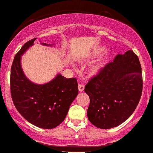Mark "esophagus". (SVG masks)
Here are the masks:
<instances>
[{
	"label": "esophagus",
	"mask_w": 153,
	"mask_h": 153,
	"mask_svg": "<svg viewBox=\"0 0 153 153\" xmlns=\"http://www.w3.org/2000/svg\"><path fill=\"white\" fill-rule=\"evenodd\" d=\"M78 89L80 91H83L84 90V86L82 84H78Z\"/></svg>",
	"instance_id": "34e87169"
}]
</instances>
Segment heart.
<instances>
[{
  "label": "heart",
  "instance_id": "b5f03b06",
  "mask_svg": "<svg viewBox=\"0 0 153 153\" xmlns=\"http://www.w3.org/2000/svg\"><path fill=\"white\" fill-rule=\"evenodd\" d=\"M105 51V49H104L103 48H97V49L94 50V51H93L92 53H91V54L90 56H96L97 55H99L100 53H102L103 51ZM105 58L106 57H104L102 58V59H101L99 61V62H97L94 65H93L92 67H91V70H90V71L92 74H96L100 70V69L102 68V66H103L104 64V62H105Z\"/></svg>",
  "mask_w": 153,
  "mask_h": 153
}]
</instances>
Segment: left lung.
Segmentation results:
<instances>
[{
    "label": "left lung",
    "mask_w": 153,
    "mask_h": 153,
    "mask_svg": "<svg viewBox=\"0 0 153 153\" xmlns=\"http://www.w3.org/2000/svg\"><path fill=\"white\" fill-rule=\"evenodd\" d=\"M142 87L138 56L131 50L118 54L85 86L90 99L87 110L90 123L100 129H110L124 123L137 107Z\"/></svg>",
    "instance_id": "obj_1"
}]
</instances>
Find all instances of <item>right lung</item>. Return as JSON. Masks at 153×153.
<instances>
[{
    "instance_id": "add662e5",
    "label": "right lung",
    "mask_w": 153,
    "mask_h": 153,
    "mask_svg": "<svg viewBox=\"0 0 153 153\" xmlns=\"http://www.w3.org/2000/svg\"><path fill=\"white\" fill-rule=\"evenodd\" d=\"M36 39L27 42L14 57L11 68V95L17 110L27 121L38 128L52 129L65 119L78 94V83L76 78L67 79L61 74L44 84L34 83L27 78L21 67V56Z\"/></svg>"
}]
</instances>
